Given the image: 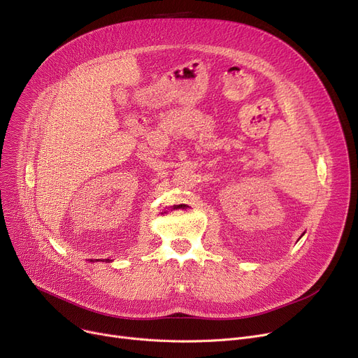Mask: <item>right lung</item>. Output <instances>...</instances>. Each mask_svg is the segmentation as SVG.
Here are the masks:
<instances>
[{"label":"right lung","mask_w":358,"mask_h":358,"mask_svg":"<svg viewBox=\"0 0 358 358\" xmlns=\"http://www.w3.org/2000/svg\"><path fill=\"white\" fill-rule=\"evenodd\" d=\"M106 261H108V259H106Z\"/></svg>","instance_id":"obj_1"}]
</instances>
